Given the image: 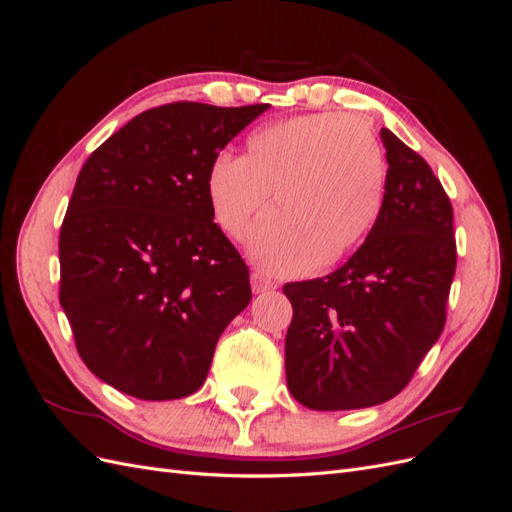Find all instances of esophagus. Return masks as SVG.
<instances>
[{
    "instance_id": "34e87169",
    "label": "esophagus",
    "mask_w": 512,
    "mask_h": 512,
    "mask_svg": "<svg viewBox=\"0 0 512 512\" xmlns=\"http://www.w3.org/2000/svg\"><path fill=\"white\" fill-rule=\"evenodd\" d=\"M250 282H252V290L256 292V294H260V292H269V290H275L277 288V284L273 282V280H269L267 275H262V273H252V277H250Z\"/></svg>"
}]
</instances>
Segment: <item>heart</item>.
I'll return each instance as SVG.
<instances>
[{
  "mask_svg": "<svg viewBox=\"0 0 512 512\" xmlns=\"http://www.w3.org/2000/svg\"><path fill=\"white\" fill-rule=\"evenodd\" d=\"M386 185V158L369 123L316 113L271 123L247 136L241 158L213 160L205 192L224 235L241 241L273 194V213L247 245L269 273L329 267L374 226Z\"/></svg>",
  "mask_w": 512,
  "mask_h": 512,
  "instance_id": "1",
  "label": "heart"
}]
</instances>
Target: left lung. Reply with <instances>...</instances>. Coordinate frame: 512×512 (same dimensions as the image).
<instances>
[{"mask_svg":"<svg viewBox=\"0 0 512 512\" xmlns=\"http://www.w3.org/2000/svg\"><path fill=\"white\" fill-rule=\"evenodd\" d=\"M380 138L389 170L365 243L337 271L284 286L288 391L312 410L393 399L446 322L457 265L451 200L416 151L386 128Z\"/></svg>","mask_w":512,"mask_h":512,"instance_id":"1","label":"left lung"}]
</instances>
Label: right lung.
Listing matches in <instances>:
<instances>
[{
    "instance_id": "right-lung-1",
    "label": "right lung",
    "mask_w": 512,
    "mask_h": 512,
    "mask_svg": "<svg viewBox=\"0 0 512 512\" xmlns=\"http://www.w3.org/2000/svg\"><path fill=\"white\" fill-rule=\"evenodd\" d=\"M267 108H151L81 168L59 235V303L83 363L113 389L147 401L196 393L220 335L252 301L205 179Z\"/></svg>"
}]
</instances>
